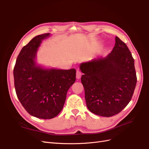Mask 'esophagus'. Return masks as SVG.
<instances>
[{
    "instance_id": "1",
    "label": "esophagus",
    "mask_w": 149,
    "mask_h": 149,
    "mask_svg": "<svg viewBox=\"0 0 149 149\" xmlns=\"http://www.w3.org/2000/svg\"><path fill=\"white\" fill-rule=\"evenodd\" d=\"M81 76H82L81 73L79 72V70H77V72H76V79H79L81 77Z\"/></svg>"
}]
</instances>
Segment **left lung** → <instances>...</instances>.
I'll return each mask as SVG.
<instances>
[{"label":"left lung","mask_w":149,"mask_h":149,"mask_svg":"<svg viewBox=\"0 0 149 149\" xmlns=\"http://www.w3.org/2000/svg\"><path fill=\"white\" fill-rule=\"evenodd\" d=\"M110 53L82 62L81 82L88 110L95 115L110 117L130 101L137 78L134 59L127 45L118 37Z\"/></svg>","instance_id":"8db88e82"}]
</instances>
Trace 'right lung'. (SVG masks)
I'll use <instances>...</instances> for the list:
<instances>
[{
  "label": "right lung",
  "mask_w": 149,
  "mask_h": 149,
  "mask_svg": "<svg viewBox=\"0 0 149 149\" xmlns=\"http://www.w3.org/2000/svg\"><path fill=\"white\" fill-rule=\"evenodd\" d=\"M50 36L45 33L33 38L21 49L13 70L19 101L29 114L40 119H52L59 114L68 89L76 81L74 68H46L37 63L38 49Z\"/></svg>",
  "instance_id": "right-lung-1"
}]
</instances>
